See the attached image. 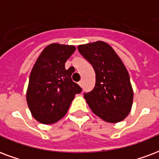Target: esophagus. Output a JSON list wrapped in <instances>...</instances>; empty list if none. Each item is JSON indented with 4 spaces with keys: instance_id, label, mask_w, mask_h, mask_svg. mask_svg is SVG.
<instances>
[{
    "instance_id": "1",
    "label": "esophagus",
    "mask_w": 159,
    "mask_h": 159,
    "mask_svg": "<svg viewBox=\"0 0 159 159\" xmlns=\"http://www.w3.org/2000/svg\"><path fill=\"white\" fill-rule=\"evenodd\" d=\"M78 85H79L80 87H83V82H82V81H80L79 83H78Z\"/></svg>"
}]
</instances>
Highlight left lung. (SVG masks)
<instances>
[{
  "label": "left lung",
  "instance_id": "left-lung-1",
  "mask_svg": "<svg viewBox=\"0 0 159 159\" xmlns=\"http://www.w3.org/2000/svg\"><path fill=\"white\" fill-rule=\"evenodd\" d=\"M77 49L90 62L96 74L94 89L84 93L89 108L104 121H122L132 107L133 89L121 59L103 41L80 44Z\"/></svg>",
  "mask_w": 159,
  "mask_h": 159
}]
</instances>
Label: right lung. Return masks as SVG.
<instances>
[{"mask_svg": "<svg viewBox=\"0 0 159 159\" xmlns=\"http://www.w3.org/2000/svg\"><path fill=\"white\" fill-rule=\"evenodd\" d=\"M75 50L74 45L50 43L33 66L26 99L33 117L41 124H54L63 118L75 95L82 92L65 68Z\"/></svg>", "mask_w": 159, "mask_h": 159, "instance_id": "obj_1", "label": "right lung"}]
</instances>
